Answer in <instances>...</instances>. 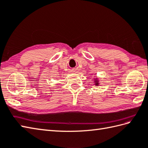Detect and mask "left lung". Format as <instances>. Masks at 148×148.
I'll use <instances>...</instances> for the list:
<instances>
[{"label":"left lung","mask_w":148,"mask_h":148,"mask_svg":"<svg viewBox=\"0 0 148 148\" xmlns=\"http://www.w3.org/2000/svg\"><path fill=\"white\" fill-rule=\"evenodd\" d=\"M95 79V85H96V86H99V81H98V79Z\"/></svg>","instance_id":"left-lung-1"}]
</instances>
